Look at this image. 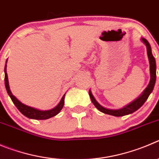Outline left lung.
I'll use <instances>...</instances> for the list:
<instances>
[{
	"mask_svg": "<svg viewBox=\"0 0 159 159\" xmlns=\"http://www.w3.org/2000/svg\"><path fill=\"white\" fill-rule=\"evenodd\" d=\"M142 41H143V42L147 46L148 56V59H149V63H150L151 80H150V83L149 84H148V86L147 87L146 89L144 90L143 94H142L140 97L137 98L136 100H134V101H133V103H130V104L127 105L126 107H123L122 109H119V110H110L102 107L100 103H98V102L95 100V98L93 97L91 91L89 90V96L90 98H91L92 102H93V104L95 105V107H96L99 111L103 112V113L107 114V115H113V116H116V117L124 116V115H129V114L133 113V112H135L136 111H137V110L145 103V101L148 100L149 95L151 94L152 90H153L154 86H155V81H156V63H155V59L153 56V55H152V52H151V48L149 42H148L145 38H142Z\"/></svg>",
	"mask_w": 159,
	"mask_h": 159,
	"instance_id": "obj_1",
	"label": "left lung"
}]
</instances>
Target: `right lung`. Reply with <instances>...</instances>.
Here are the masks:
<instances>
[{"label": "right lung", "mask_w": 159, "mask_h": 159, "mask_svg": "<svg viewBox=\"0 0 159 159\" xmlns=\"http://www.w3.org/2000/svg\"><path fill=\"white\" fill-rule=\"evenodd\" d=\"M7 63V62H6ZM6 66L7 65H5V67H4V83H5V88L7 92H8V95L11 97V100H12L13 103L16 105V107L18 108L20 112L23 114V115H25L26 117L29 118H32V119H38V120H44V119H48V118H52V117L56 116V115L60 112V111L62 110V108L63 107V104H64V96L62 97L61 101L59 102V104L56 107L53 109L49 110V111H40V110L35 109V108H33L31 107L26 106V105L23 104L21 102L18 100L16 97L12 95L11 90H10L9 84H8V75H7V72H6Z\"/></svg>", "instance_id": "obj_1"}]
</instances>
